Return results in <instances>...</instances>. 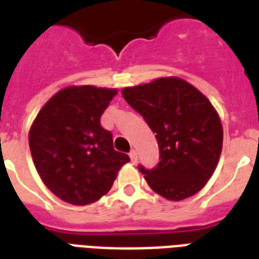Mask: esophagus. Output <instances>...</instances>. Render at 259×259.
<instances>
[{"mask_svg": "<svg viewBox=\"0 0 259 259\" xmlns=\"http://www.w3.org/2000/svg\"><path fill=\"white\" fill-rule=\"evenodd\" d=\"M129 157L130 159H132V162L133 163L137 162V151H136V150H132V151H130Z\"/></svg>", "mask_w": 259, "mask_h": 259, "instance_id": "1", "label": "esophagus"}]
</instances>
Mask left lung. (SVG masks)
<instances>
[{
    "label": "left lung",
    "instance_id": "obj_1",
    "mask_svg": "<svg viewBox=\"0 0 259 259\" xmlns=\"http://www.w3.org/2000/svg\"><path fill=\"white\" fill-rule=\"evenodd\" d=\"M122 96L144 118L158 141L157 166L139 165L148 186L172 201L198 193L222 151V124L208 98L178 77L126 87Z\"/></svg>",
    "mask_w": 259,
    "mask_h": 259
}]
</instances>
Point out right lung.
Instances as JSON below:
<instances>
[{"label":"right lung","instance_id":"1","mask_svg":"<svg viewBox=\"0 0 259 259\" xmlns=\"http://www.w3.org/2000/svg\"><path fill=\"white\" fill-rule=\"evenodd\" d=\"M116 90L64 89L41 108L29 133L33 162L50 191L65 202L85 205L111 190L127 154L113 150L101 115Z\"/></svg>","mask_w":259,"mask_h":259}]
</instances>
